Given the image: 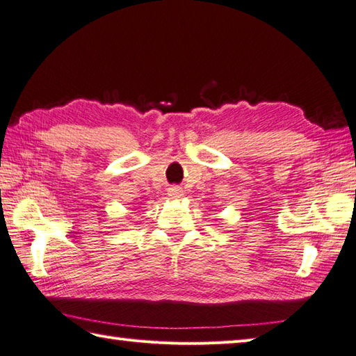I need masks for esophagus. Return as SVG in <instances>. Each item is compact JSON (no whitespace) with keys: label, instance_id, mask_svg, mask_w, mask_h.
<instances>
[{"label":"esophagus","instance_id":"esophagus-1","mask_svg":"<svg viewBox=\"0 0 356 356\" xmlns=\"http://www.w3.org/2000/svg\"><path fill=\"white\" fill-rule=\"evenodd\" d=\"M168 195L171 199H180L184 195V190L180 186H171L168 190Z\"/></svg>","mask_w":356,"mask_h":356}]
</instances>
